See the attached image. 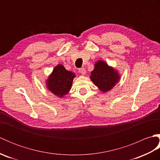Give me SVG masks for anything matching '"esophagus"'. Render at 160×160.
Returning a JSON list of instances; mask_svg holds the SVG:
<instances>
[{
    "label": "esophagus",
    "instance_id": "esophagus-1",
    "mask_svg": "<svg viewBox=\"0 0 160 160\" xmlns=\"http://www.w3.org/2000/svg\"><path fill=\"white\" fill-rule=\"evenodd\" d=\"M79 73H80L82 75H85L86 69L84 68H80V69H79Z\"/></svg>",
    "mask_w": 160,
    "mask_h": 160
}]
</instances>
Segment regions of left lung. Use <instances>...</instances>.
<instances>
[{
    "label": "left lung",
    "mask_w": 160,
    "mask_h": 160,
    "mask_svg": "<svg viewBox=\"0 0 160 160\" xmlns=\"http://www.w3.org/2000/svg\"><path fill=\"white\" fill-rule=\"evenodd\" d=\"M120 74L118 71L109 67L104 61L99 60L95 64L94 69L91 71L90 79L103 92L112 89L119 80Z\"/></svg>",
    "instance_id": "8db88e82"
}]
</instances>
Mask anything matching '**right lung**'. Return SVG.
I'll use <instances>...</instances> for the list:
<instances>
[{
  "instance_id": "add662e5",
  "label": "right lung",
  "mask_w": 160,
  "mask_h": 160,
  "mask_svg": "<svg viewBox=\"0 0 160 160\" xmlns=\"http://www.w3.org/2000/svg\"><path fill=\"white\" fill-rule=\"evenodd\" d=\"M75 77L74 73L66 70L62 64H58L46 80L47 87L54 95L62 98L69 93Z\"/></svg>"
}]
</instances>
